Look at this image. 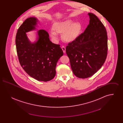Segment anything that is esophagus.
I'll return each instance as SVG.
<instances>
[{"instance_id": "esophagus-1", "label": "esophagus", "mask_w": 123, "mask_h": 123, "mask_svg": "<svg viewBox=\"0 0 123 123\" xmlns=\"http://www.w3.org/2000/svg\"><path fill=\"white\" fill-rule=\"evenodd\" d=\"M61 48H62V49L64 53H65V52H66V49H65V48L64 47L62 46V47H61Z\"/></svg>"}]
</instances>
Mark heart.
<instances>
[{
  "mask_svg": "<svg viewBox=\"0 0 123 123\" xmlns=\"http://www.w3.org/2000/svg\"><path fill=\"white\" fill-rule=\"evenodd\" d=\"M81 29V25L79 23L74 22L71 19H66L53 24V31L50 33V35L56 39L57 38V34L62 33V40L66 42L70 43L76 40L80 35Z\"/></svg>",
  "mask_w": 123,
  "mask_h": 123,
  "instance_id": "obj_1",
  "label": "heart"
}]
</instances>
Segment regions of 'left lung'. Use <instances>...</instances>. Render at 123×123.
Wrapping results in <instances>:
<instances>
[{
    "label": "left lung",
    "instance_id": "left-lung-1",
    "mask_svg": "<svg viewBox=\"0 0 123 123\" xmlns=\"http://www.w3.org/2000/svg\"><path fill=\"white\" fill-rule=\"evenodd\" d=\"M88 15L89 23L84 32L66 47L73 72L80 78L93 76L104 64L107 54L105 27L94 14Z\"/></svg>",
    "mask_w": 123,
    "mask_h": 123
}]
</instances>
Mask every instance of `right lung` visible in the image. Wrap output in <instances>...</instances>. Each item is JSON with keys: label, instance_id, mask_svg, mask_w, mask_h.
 I'll list each match as a JSON object with an SVG mask.
<instances>
[{"label": "right lung", "instance_id": "right-lung-1", "mask_svg": "<svg viewBox=\"0 0 123 123\" xmlns=\"http://www.w3.org/2000/svg\"><path fill=\"white\" fill-rule=\"evenodd\" d=\"M38 19L31 17L26 19L18 29L16 37L17 52L20 64L26 72L38 81L47 82L56 75V66L63 52L59 45L50 41L47 31L37 32V40L29 41L26 33L34 30Z\"/></svg>", "mask_w": 123, "mask_h": 123}]
</instances>
